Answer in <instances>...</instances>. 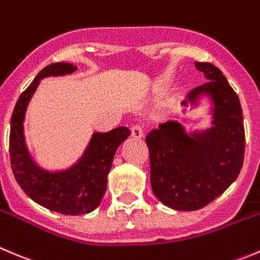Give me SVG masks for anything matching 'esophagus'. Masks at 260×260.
<instances>
[{
	"mask_svg": "<svg viewBox=\"0 0 260 260\" xmlns=\"http://www.w3.org/2000/svg\"><path fill=\"white\" fill-rule=\"evenodd\" d=\"M131 133H132V137L142 138L143 137V127L140 124L133 125L132 129H131Z\"/></svg>",
	"mask_w": 260,
	"mask_h": 260,
	"instance_id": "1",
	"label": "esophagus"
}]
</instances>
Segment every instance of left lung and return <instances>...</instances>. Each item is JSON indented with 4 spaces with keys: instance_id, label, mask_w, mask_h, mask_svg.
Segmentation results:
<instances>
[{
    "instance_id": "left-lung-1",
    "label": "left lung",
    "mask_w": 260,
    "mask_h": 260,
    "mask_svg": "<svg viewBox=\"0 0 260 260\" xmlns=\"http://www.w3.org/2000/svg\"><path fill=\"white\" fill-rule=\"evenodd\" d=\"M194 64L208 81L191 90L186 99L196 104L198 96L210 95L215 105V125L205 132L186 135L180 123L169 120L146 137L153 194L178 211L200 210L221 196L239 176L245 152L238 94L215 64Z\"/></svg>"
}]
</instances>
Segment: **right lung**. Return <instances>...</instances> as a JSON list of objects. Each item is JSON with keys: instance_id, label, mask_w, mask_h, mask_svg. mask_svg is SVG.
<instances>
[{"instance_id": "obj_1", "label": "right lung", "mask_w": 260, "mask_h": 260, "mask_svg": "<svg viewBox=\"0 0 260 260\" xmlns=\"http://www.w3.org/2000/svg\"><path fill=\"white\" fill-rule=\"evenodd\" d=\"M76 70V66L66 62L50 63L44 67L20 95L12 112L10 128V161L19 185L38 205L71 216L89 213L100 205L117 148L131 135L127 127L114 128L107 133H94L84 156L69 170L50 173L32 161L25 146L22 124L27 104L40 80L69 75Z\"/></svg>"}]
</instances>
